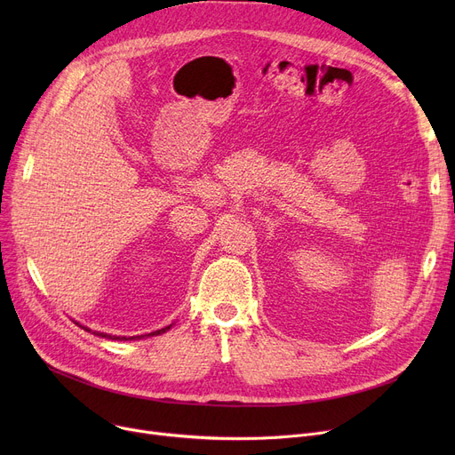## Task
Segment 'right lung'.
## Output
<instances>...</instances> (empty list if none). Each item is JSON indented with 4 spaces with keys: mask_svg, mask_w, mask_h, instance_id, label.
Returning a JSON list of instances; mask_svg holds the SVG:
<instances>
[{
    "mask_svg": "<svg viewBox=\"0 0 455 455\" xmlns=\"http://www.w3.org/2000/svg\"><path fill=\"white\" fill-rule=\"evenodd\" d=\"M79 324V323H77ZM81 326V324H79ZM81 328H84L86 331H92L90 328H86V326H81ZM172 328V324L170 326H165V328H162V330H156V331H151V333H148V336L151 338V336H160V333H164V331H167ZM92 333H95V336H100V338H107V339H116V341H132V339H141L143 336H132V338H125V336H110V333H103V331H92Z\"/></svg>",
    "mask_w": 455,
    "mask_h": 455,
    "instance_id": "obj_1",
    "label": "right lung"
}]
</instances>
